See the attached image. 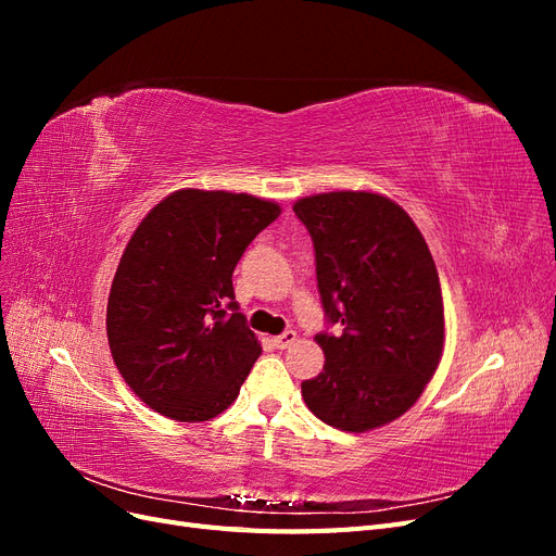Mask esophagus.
Segmentation results:
<instances>
[{
	"mask_svg": "<svg viewBox=\"0 0 556 556\" xmlns=\"http://www.w3.org/2000/svg\"><path fill=\"white\" fill-rule=\"evenodd\" d=\"M294 341H296V331H292V329L282 331L280 336H274V345H276L278 350H288Z\"/></svg>",
	"mask_w": 556,
	"mask_h": 556,
	"instance_id": "obj_1",
	"label": "esophagus"
}]
</instances>
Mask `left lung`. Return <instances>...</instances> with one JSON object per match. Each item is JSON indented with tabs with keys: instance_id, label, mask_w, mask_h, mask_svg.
Masks as SVG:
<instances>
[{
	"instance_id": "obj_1",
	"label": "left lung",
	"mask_w": 556,
	"mask_h": 556,
	"mask_svg": "<svg viewBox=\"0 0 556 556\" xmlns=\"http://www.w3.org/2000/svg\"><path fill=\"white\" fill-rule=\"evenodd\" d=\"M294 213L313 239L327 323L341 327L315 336L325 368L301 382V396L333 429H378L413 406L443 355L429 245L406 211L374 192L304 197Z\"/></svg>"
}]
</instances>
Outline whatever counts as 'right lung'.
Masks as SVG:
<instances>
[{
    "instance_id": "add662e5",
    "label": "right lung",
    "mask_w": 556,
    "mask_h": 556,
    "mask_svg": "<svg viewBox=\"0 0 556 556\" xmlns=\"http://www.w3.org/2000/svg\"><path fill=\"white\" fill-rule=\"evenodd\" d=\"M278 215L260 197L188 188L162 199L131 233L106 333L117 371L146 406L206 422L239 396L262 348L239 313L231 274Z\"/></svg>"
}]
</instances>
